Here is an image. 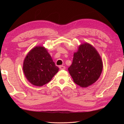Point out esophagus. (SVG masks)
Returning <instances> with one entry per match:
<instances>
[{
  "label": "esophagus",
  "mask_w": 124,
  "mask_h": 124,
  "mask_svg": "<svg viewBox=\"0 0 124 124\" xmlns=\"http://www.w3.org/2000/svg\"><path fill=\"white\" fill-rule=\"evenodd\" d=\"M59 68L61 70H66V67H65V66H60L59 67Z\"/></svg>",
  "instance_id": "1"
}]
</instances>
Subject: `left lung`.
Instances as JSON below:
<instances>
[{
  "label": "left lung",
  "instance_id": "obj_1",
  "mask_svg": "<svg viewBox=\"0 0 124 124\" xmlns=\"http://www.w3.org/2000/svg\"><path fill=\"white\" fill-rule=\"evenodd\" d=\"M68 71L74 82L81 87H86L99 79L103 70V62L95 47L89 43L80 45L73 55Z\"/></svg>",
  "mask_w": 124,
  "mask_h": 124
}]
</instances>
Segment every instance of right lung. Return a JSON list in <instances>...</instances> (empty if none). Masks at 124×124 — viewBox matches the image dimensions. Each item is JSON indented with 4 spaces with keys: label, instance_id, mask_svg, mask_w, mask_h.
Instances as JSON below:
<instances>
[{
    "label": "right lung",
    "instance_id": "add662e5",
    "mask_svg": "<svg viewBox=\"0 0 124 124\" xmlns=\"http://www.w3.org/2000/svg\"><path fill=\"white\" fill-rule=\"evenodd\" d=\"M46 49L43 46H36L31 49L25 57L23 71L31 84L42 86L51 81L58 72Z\"/></svg>",
    "mask_w": 124,
    "mask_h": 124
}]
</instances>
